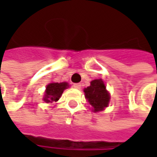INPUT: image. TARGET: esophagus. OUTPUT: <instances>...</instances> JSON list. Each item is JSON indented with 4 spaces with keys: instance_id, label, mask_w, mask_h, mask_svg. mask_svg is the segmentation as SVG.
Segmentation results:
<instances>
[{
    "instance_id": "34e87169",
    "label": "esophagus",
    "mask_w": 157,
    "mask_h": 157,
    "mask_svg": "<svg viewBox=\"0 0 157 157\" xmlns=\"http://www.w3.org/2000/svg\"><path fill=\"white\" fill-rule=\"evenodd\" d=\"M73 87L76 88V89H80L81 88V85L78 84V83H76V84H73Z\"/></svg>"
}]
</instances>
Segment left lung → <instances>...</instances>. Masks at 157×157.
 <instances>
[{"label":"left lung","instance_id":"left-lung-1","mask_svg":"<svg viewBox=\"0 0 157 157\" xmlns=\"http://www.w3.org/2000/svg\"><path fill=\"white\" fill-rule=\"evenodd\" d=\"M85 96L90 105H93L94 112L102 111L108 105L110 96L102 79H94L91 82V86L84 89Z\"/></svg>","mask_w":157,"mask_h":157}]
</instances>
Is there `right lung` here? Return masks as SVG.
<instances>
[{"mask_svg":"<svg viewBox=\"0 0 157 157\" xmlns=\"http://www.w3.org/2000/svg\"><path fill=\"white\" fill-rule=\"evenodd\" d=\"M68 87V84L66 82L63 83H51L47 86L45 91V97L44 100L47 103L56 102L59 100L63 94V90Z\"/></svg>","mask_w":157,"mask_h":157,"instance_id":"add662e5","label":"right lung"}]
</instances>
